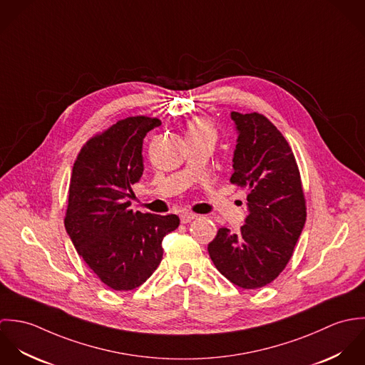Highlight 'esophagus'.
Instances as JSON below:
<instances>
[{"label":"esophagus","mask_w":365,"mask_h":365,"mask_svg":"<svg viewBox=\"0 0 365 365\" xmlns=\"http://www.w3.org/2000/svg\"><path fill=\"white\" fill-rule=\"evenodd\" d=\"M197 217V215L195 213H192V212H188V210H185V212H182L181 215H180V219H181V223H190L191 220H194Z\"/></svg>","instance_id":"obj_1"}]
</instances>
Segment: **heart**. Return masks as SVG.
Returning <instances> with one entry per match:
<instances>
[{"label":"heart","instance_id":"1","mask_svg":"<svg viewBox=\"0 0 365 365\" xmlns=\"http://www.w3.org/2000/svg\"><path fill=\"white\" fill-rule=\"evenodd\" d=\"M216 138H217V135H216L215 126L205 118H194L187 123L185 139L208 140L215 145Z\"/></svg>","mask_w":365,"mask_h":365}]
</instances>
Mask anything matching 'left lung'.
I'll list each match as a JSON object with an SVG mask.
<instances>
[{
  "instance_id": "1",
  "label": "left lung",
  "mask_w": 365,
  "mask_h": 365,
  "mask_svg": "<svg viewBox=\"0 0 365 365\" xmlns=\"http://www.w3.org/2000/svg\"><path fill=\"white\" fill-rule=\"evenodd\" d=\"M239 132L230 182L247 188L237 233L220 227L208 245L217 271L243 289L274 281L294 255L307 220L299 168L282 133L259 112H232Z\"/></svg>"
}]
</instances>
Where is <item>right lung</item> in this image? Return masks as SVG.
Wrapping results in <instances>:
<instances>
[{
	"label": "right lung",
	"instance_id": "1",
	"mask_svg": "<svg viewBox=\"0 0 365 365\" xmlns=\"http://www.w3.org/2000/svg\"><path fill=\"white\" fill-rule=\"evenodd\" d=\"M161 120L129 116L93 136L74 161L64 217L78 253L106 287L132 291L163 259L161 242L177 215L133 212L132 185L143 174V139Z\"/></svg>",
	"mask_w": 365,
	"mask_h": 365
}]
</instances>
